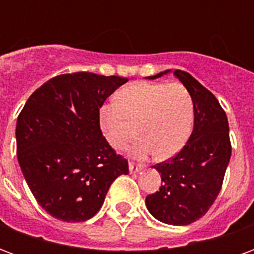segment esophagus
<instances>
[{
    "label": "esophagus",
    "instance_id": "esophagus-1",
    "mask_svg": "<svg viewBox=\"0 0 254 254\" xmlns=\"http://www.w3.org/2000/svg\"><path fill=\"white\" fill-rule=\"evenodd\" d=\"M141 169H144L143 165H136L134 162H129V170H130V173H137Z\"/></svg>",
    "mask_w": 254,
    "mask_h": 254
}]
</instances>
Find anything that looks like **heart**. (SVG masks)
Masks as SVG:
<instances>
[{
    "label": "heart",
    "mask_w": 254,
    "mask_h": 254,
    "mask_svg": "<svg viewBox=\"0 0 254 254\" xmlns=\"http://www.w3.org/2000/svg\"><path fill=\"white\" fill-rule=\"evenodd\" d=\"M194 102L181 83L134 81L116 95V105L100 109L99 125L106 141L117 151L127 147L137 124L140 136L133 154H154L158 159L177 155L190 137Z\"/></svg>",
    "instance_id": "b5f03b06"
}]
</instances>
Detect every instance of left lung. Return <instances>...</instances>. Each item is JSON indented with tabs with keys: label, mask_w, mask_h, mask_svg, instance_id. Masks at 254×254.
Masks as SVG:
<instances>
[{
	"label": "left lung",
	"mask_w": 254,
	"mask_h": 254,
	"mask_svg": "<svg viewBox=\"0 0 254 254\" xmlns=\"http://www.w3.org/2000/svg\"><path fill=\"white\" fill-rule=\"evenodd\" d=\"M174 74L193 98L194 127L178 154L154 166L163 185L145 197V204L160 222L185 226L205 215L216 200L231 156V141L227 116L212 92L189 73L177 69Z\"/></svg>",
	"instance_id": "1"
}]
</instances>
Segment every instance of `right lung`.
Listing matches in <instances>:
<instances>
[{
  "label": "right lung",
  "mask_w": 254,
  "mask_h": 254,
  "mask_svg": "<svg viewBox=\"0 0 254 254\" xmlns=\"http://www.w3.org/2000/svg\"><path fill=\"white\" fill-rule=\"evenodd\" d=\"M127 78L89 72L50 78L31 95L16 125L17 159L41 207L63 222L92 218L127 160L102 134L99 109Z\"/></svg>",
  "instance_id": "obj_1"
}]
</instances>
